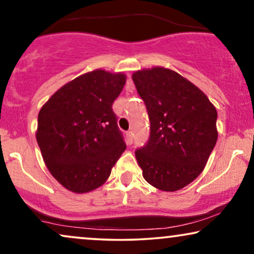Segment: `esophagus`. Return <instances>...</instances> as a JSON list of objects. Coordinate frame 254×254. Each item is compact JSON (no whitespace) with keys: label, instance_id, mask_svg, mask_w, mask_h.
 Returning <instances> with one entry per match:
<instances>
[{"label":"esophagus","instance_id":"esophagus-1","mask_svg":"<svg viewBox=\"0 0 254 254\" xmlns=\"http://www.w3.org/2000/svg\"><path fill=\"white\" fill-rule=\"evenodd\" d=\"M125 136H127V144H130V145H131V144H132V142H133V132H132V131H127Z\"/></svg>","mask_w":254,"mask_h":254}]
</instances>
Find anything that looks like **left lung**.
Listing matches in <instances>:
<instances>
[{
	"instance_id": "1",
	"label": "left lung",
	"mask_w": 254,
	"mask_h": 254,
	"mask_svg": "<svg viewBox=\"0 0 254 254\" xmlns=\"http://www.w3.org/2000/svg\"><path fill=\"white\" fill-rule=\"evenodd\" d=\"M132 79L150 120L149 140L134 151L143 177L162 191L181 190L200 175L216 145V108L173 70H139Z\"/></svg>"
}]
</instances>
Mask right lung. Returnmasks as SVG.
<instances>
[{"instance_id":"right-lung-1","label":"right lung","mask_w":254,"mask_h":254,"mask_svg":"<svg viewBox=\"0 0 254 254\" xmlns=\"http://www.w3.org/2000/svg\"><path fill=\"white\" fill-rule=\"evenodd\" d=\"M124 84L123 73L95 70L66 83L42 107L38 146L51 175L68 190L85 193L103 185L127 149L112 110Z\"/></svg>"}]
</instances>
